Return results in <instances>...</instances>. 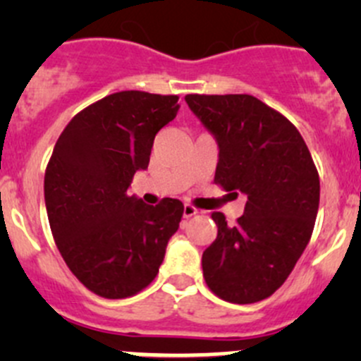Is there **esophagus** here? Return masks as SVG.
I'll return each instance as SVG.
<instances>
[{
  "mask_svg": "<svg viewBox=\"0 0 361 361\" xmlns=\"http://www.w3.org/2000/svg\"><path fill=\"white\" fill-rule=\"evenodd\" d=\"M197 213H199V209L197 207L192 206V204H185L183 206V216L185 218H192V216H195Z\"/></svg>",
  "mask_w": 361,
  "mask_h": 361,
  "instance_id": "obj_1",
  "label": "esophagus"
}]
</instances>
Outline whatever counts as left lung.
<instances>
[{
    "instance_id": "obj_1",
    "label": "left lung",
    "mask_w": 361,
    "mask_h": 361,
    "mask_svg": "<svg viewBox=\"0 0 361 361\" xmlns=\"http://www.w3.org/2000/svg\"><path fill=\"white\" fill-rule=\"evenodd\" d=\"M218 143L214 183L246 195L245 214L202 253L206 285L232 304L271 297L304 253L319 206V176L297 127L248 94L185 96Z\"/></svg>"
}]
</instances>
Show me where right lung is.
Wrapping results in <instances>:
<instances>
[{"label": "right lung", "instance_id": "1", "mask_svg": "<svg viewBox=\"0 0 361 361\" xmlns=\"http://www.w3.org/2000/svg\"><path fill=\"white\" fill-rule=\"evenodd\" d=\"M178 96L123 90L76 113L45 171V206L69 271L104 298H126L157 276L183 202L148 206L127 195L147 169L155 134L176 116Z\"/></svg>", "mask_w": 361, "mask_h": 361}]
</instances>
